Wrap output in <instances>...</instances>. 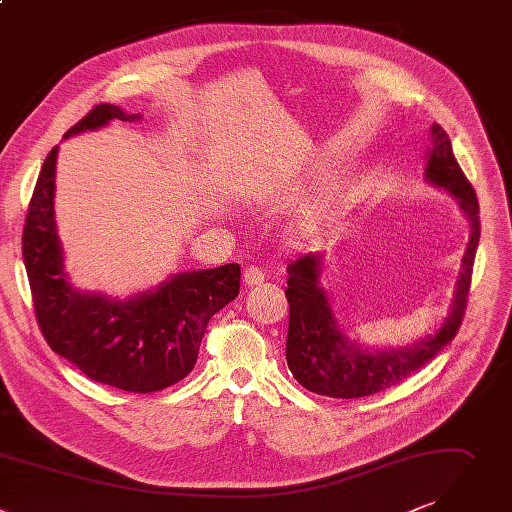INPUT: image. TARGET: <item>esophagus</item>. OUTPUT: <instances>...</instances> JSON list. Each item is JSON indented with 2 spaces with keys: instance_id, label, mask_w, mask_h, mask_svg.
Segmentation results:
<instances>
[{
  "instance_id": "obj_1",
  "label": "esophagus",
  "mask_w": 512,
  "mask_h": 512,
  "mask_svg": "<svg viewBox=\"0 0 512 512\" xmlns=\"http://www.w3.org/2000/svg\"><path fill=\"white\" fill-rule=\"evenodd\" d=\"M244 282H246L248 286H258V284L264 282V272H262L258 266H248V268L244 270Z\"/></svg>"
}]
</instances>
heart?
I'll return each instance as SVG.
<instances>
[{"label":"heart","mask_w":512,"mask_h":512,"mask_svg":"<svg viewBox=\"0 0 512 512\" xmlns=\"http://www.w3.org/2000/svg\"><path fill=\"white\" fill-rule=\"evenodd\" d=\"M335 212H337V199H331L317 216H313V218L309 220V224H306V230H309V232L319 230L325 222H329V220L335 216Z\"/></svg>","instance_id":"b5f03b06"}]
</instances>
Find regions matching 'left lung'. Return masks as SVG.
I'll list each match as a JSON object with an SVG mask.
<instances>
[{
    "label": "left lung",
    "mask_w": 512,
    "mask_h": 512,
    "mask_svg": "<svg viewBox=\"0 0 512 512\" xmlns=\"http://www.w3.org/2000/svg\"><path fill=\"white\" fill-rule=\"evenodd\" d=\"M430 135L432 149L428 153L426 179L436 187L450 191L458 199L460 210L470 224V240L462 258V270L456 280L450 313L436 335H430L412 347L371 353L347 339L333 317L329 296L319 284L323 256L315 252L290 262L286 268L288 286L284 290L290 306L286 361L292 377L304 389L339 399L379 393L424 367L456 337L462 325L474 256L480 240L478 199L454 157L448 133L434 123Z\"/></svg>",
    "instance_id": "8db88e82"
}]
</instances>
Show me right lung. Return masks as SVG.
<instances>
[{
  "instance_id": "add662e5",
  "label": "right lung",
  "mask_w": 512,
  "mask_h": 512,
  "mask_svg": "<svg viewBox=\"0 0 512 512\" xmlns=\"http://www.w3.org/2000/svg\"><path fill=\"white\" fill-rule=\"evenodd\" d=\"M139 121L115 105H98L64 139L111 121ZM58 145L38 175L22 254L40 331L54 353L92 381L131 393H153L189 375L210 319L240 292V266L224 264L171 276L155 290L111 300L76 290L64 272L54 222Z\"/></svg>"
}]
</instances>
